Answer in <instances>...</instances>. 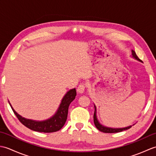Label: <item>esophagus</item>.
Returning <instances> with one entry per match:
<instances>
[{
    "instance_id": "obj_1",
    "label": "esophagus",
    "mask_w": 156,
    "mask_h": 156,
    "mask_svg": "<svg viewBox=\"0 0 156 156\" xmlns=\"http://www.w3.org/2000/svg\"><path fill=\"white\" fill-rule=\"evenodd\" d=\"M85 90V86L84 84H81L78 86L77 88V92L78 94H82L84 92Z\"/></svg>"
}]
</instances>
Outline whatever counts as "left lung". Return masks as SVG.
<instances>
[{
  "label": "left lung",
  "mask_w": 156,
  "mask_h": 156,
  "mask_svg": "<svg viewBox=\"0 0 156 156\" xmlns=\"http://www.w3.org/2000/svg\"><path fill=\"white\" fill-rule=\"evenodd\" d=\"M132 58L137 59V61H140L141 62V59H139V58L137 56L136 54H135V52L134 50H132ZM94 125L96 126V127H97L99 131L103 132V133H118V132H121L122 131H125V130H127V129H130L132 125L130 126H128V127H122V128H112V127H106V126L102 125V124L100 123V122L98 121V119H97V107H96L95 105L94 104Z\"/></svg>",
  "instance_id": "8db88e82"
}]
</instances>
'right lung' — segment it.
<instances>
[{
	"instance_id": "right-lung-1",
	"label": "right lung",
	"mask_w": 156,
	"mask_h": 156,
	"mask_svg": "<svg viewBox=\"0 0 156 156\" xmlns=\"http://www.w3.org/2000/svg\"><path fill=\"white\" fill-rule=\"evenodd\" d=\"M76 96V88L70 89L68 91L62 99L61 103L55 114L50 118L44 121H35L23 117L14 110L11 103L9 102L16 117L25 127L35 131L43 132V133H52V132L59 131L64 125L68 117L69 106L74 100Z\"/></svg>"
}]
</instances>
